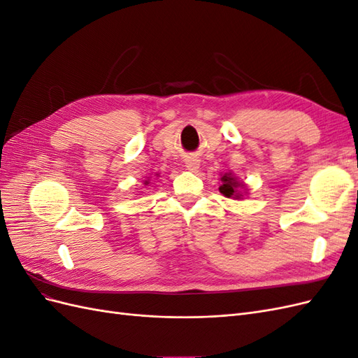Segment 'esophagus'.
Listing matches in <instances>:
<instances>
[{
	"label": "esophagus",
	"mask_w": 358,
	"mask_h": 358,
	"mask_svg": "<svg viewBox=\"0 0 358 358\" xmlns=\"http://www.w3.org/2000/svg\"><path fill=\"white\" fill-rule=\"evenodd\" d=\"M199 159H196V158H188V159H185V167L188 169V170H191V171H196L197 169H199Z\"/></svg>",
	"instance_id": "obj_1"
}]
</instances>
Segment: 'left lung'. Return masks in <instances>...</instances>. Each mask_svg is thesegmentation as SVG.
<instances>
[{
  "mask_svg": "<svg viewBox=\"0 0 358 358\" xmlns=\"http://www.w3.org/2000/svg\"><path fill=\"white\" fill-rule=\"evenodd\" d=\"M221 180H222V185L220 187V191L224 194L225 197H229V199L230 197H234V199L241 197V194L237 192V187H239V183L234 180L233 176L225 175L221 178Z\"/></svg>",
  "mask_w": 358,
  "mask_h": 358,
  "instance_id": "left-lung-1",
  "label": "left lung"
}]
</instances>
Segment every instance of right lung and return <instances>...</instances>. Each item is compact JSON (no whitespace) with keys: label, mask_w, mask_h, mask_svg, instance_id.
<instances>
[{"label":"right lung","mask_w":358,"mask_h":358,"mask_svg":"<svg viewBox=\"0 0 358 358\" xmlns=\"http://www.w3.org/2000/svg\"><path fill=\"white\" fill-rule=\"evenodd\" d=\"M146 183H148V182H146Z\"/></svg>","instance_id":"obj_1"}]
</instances>
